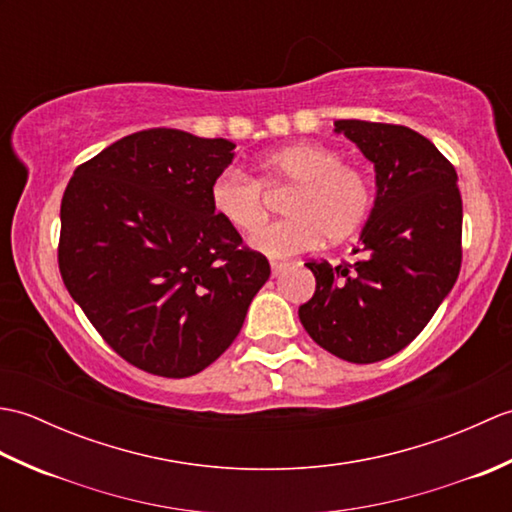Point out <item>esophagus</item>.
<instances>
[{"label": "esophagus", "mask_w": 512, "mask_h": 512, "mask_svg": "<svg viewBox=\"0 0 512 512\" xmlns=\"http://www.w3.org/2000/svg\"><path fill=\"white\" fill-rule=\"evenodd\" d=\"M286 268H288V264H284V262H270V273H273V277H279Z\"/></svg>", "instance_id": "1"}]
</instances>
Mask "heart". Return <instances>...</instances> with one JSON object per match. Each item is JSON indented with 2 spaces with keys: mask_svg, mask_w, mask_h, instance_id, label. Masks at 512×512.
<instances>
[{
  "mask_svg": "<svg viewBox=\"0 0 512 512\" xmlns=\"http://www.w3.org/2000/svg\"><path fill=\"white\" fill-rule=\"evenodd\" d=\"M255 169L268 189L292 187L284 202L286 220L264 226L250 239V246L270 259L299 255L321 235L328 242L350 237L372 206L365 173L343 165L339 151L319 143L266 151L255 160ZM209 198L215 215L242 235L255 233L266 220L262 187L235 169L215 176Z\"/></svg>",
  "mask_w": 512,
  "mask_h": 512,
  "instance_id": "b5f03b06",
  "label": "heart"
}]
</instances>
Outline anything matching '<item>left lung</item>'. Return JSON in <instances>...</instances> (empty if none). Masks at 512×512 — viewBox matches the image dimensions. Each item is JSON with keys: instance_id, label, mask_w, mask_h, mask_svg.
Returning <instances> with one entry per match:
<instances>
[{"instance_id": "8db88e82", "label": "left lung", "mask_w": 512, "mask_h": 512, "mask_svg": "<svg viewBox=\"0 0 512 512\" xmlns=\"http://www.w3.org/2000/svg\"><path fill=\"white\" fill-rule=\"evenodd\" d=\"M334 132L372 162L376 195L352 266L306 264L317 290L299 319L323 350L350 363H376L416 339L460 275L458 173L409 127L336 121Z\"/></svg>"}]
</instances>
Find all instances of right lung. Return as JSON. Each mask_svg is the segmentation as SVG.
<instances>
[{
    "instance_id": "right-lung-1",
    "label": "right lung",
    "mask_w": 512,
    "mask_h": 512,
    "mask_svg": "<svg viewBox=\"0 0 512 512\" xmlns=\"http://www.w3.org/2000/svg\"><path fill=\"white\" fill-rule=\"evenodd\" d=\"M235 145L145 129L85 162L61 200L59 270L127 363L165 378L209 367L235 341L268 259L215 215L209 189Z\"/></svg>"
}]
</instances>
